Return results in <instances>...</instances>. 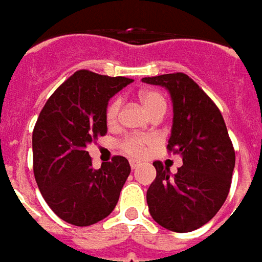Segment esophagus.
I'll return each instance as SVG.
<instances>
[{
	"label": "esophagus",
	"instance_id": "esophagus-1",
	"mask_svg": "<svg viewBox=\"0 0 262 262\" xmlns=\"http://www.w3.org/2000/svg\"><path fill=\"white\" fill-rule=\"evenodd\" d=\"M139 165H140V163H139V161H135V160H132V161H130V168H132V170H136Z\"/></svg>",
	"mask_w": 262,
	"mask_h": 262
}]
</instances>
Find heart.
<instances>
[{
  "mask_svg": "<svg viewBox=\"0 0 262 262\" xmlns=\"http://www.w3.org/2000/svg\"><path fill=\"white\" fill-rule=\"evenodd\" d=\"M137 98L153 118H157V116L163 118V115L167 111V101H165L164 95L161 92L154 91V90H144V91L139 92ZM120 108H122V99L119 97H115L109 101L106 108H105V122H106V125L115 126L118 123ZM153 144L154 140L148 136H126L118 143V147L126 156L139 159Z\"/></svg>",
  "mask_w": 262,
  "mask_h": 262,
  "instance_id": "obj_1",
  "label": "heart"
}]
</instances>
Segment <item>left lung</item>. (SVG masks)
Returning <instances> with one entry per match:
<instances>
[{"label": "left lung", "instance_id": "left-lung-1", "mask_svg": "<svg viewBox=\"0 0 262 262\" xmlns=\"http://www.w3.org/2000/svg\"><path fill=\"white\" fill-rule=\"evenodd\" d=\"M171 94L174 119L167 150L180 154L182 165L174 177L161 161L147 189L150 214L160 226L188 233L208 223L229 195L236 163L225 119L216 103L184 73L144 77Z\"/></svg>", "mask_w": 262, "mask_h": 262}]
</instances>
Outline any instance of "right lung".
I'll return each mask as SVG.
<instances>
[{
    "mask_svg": "<svg viewBox=\"0 0 262 262\" xmlns=\"http://www.w3.org/2000/svg\"><path fill=\"white\" fill-rule=\"evenodd\" d=\"M132 81L78 70L39 114L32 135L35 180L50 209L70 225L91 226L111 214L130 174L122 156L94 170L86 146L106 133L108 101Z\"/></svg>",
    "mask_w": 262,
    "mask_h": 262,
    "instance_id": "obj_1",
    "label": "right lung"
}]
</instances>
